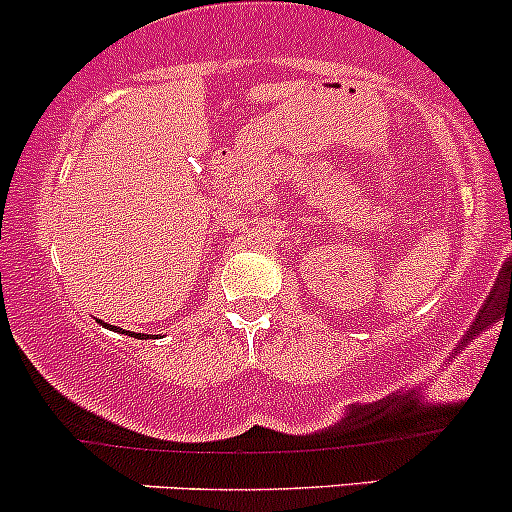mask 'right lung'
<instances>
[{"instance_id":"right-lung-1","label":"right lung","mask_w":512,"mask_h":512,"mask_svg":"<svg viewBox=\"0 0 512 512\" xmlns=\"http://www.w3.org/2000/svg\"><path fill=\"white\" fill-rule=\"evenodd\" d=\"M97 322H100L102 324V327H107V329H114V332H119V334H124V329H119V327H114V324H107V322H102V320H97ZM131 334V337H136V339H144V337H148V334H136V332H129Z\"/></svg>"}]
</instances>
